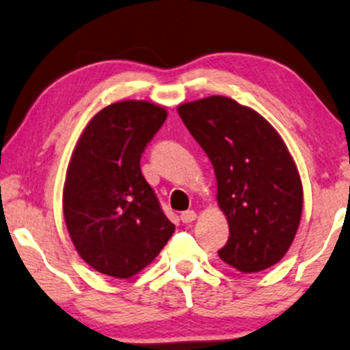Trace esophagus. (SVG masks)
<instances>
[{
	"instance_id": "1",
	"label": "esophagus",
	"mask_w": 350,
	"mask_h": 350,
	"mask_svg": "<svg viewBox=\"0 0 350 350\" xmlns=\"http://www.w3.org/2000/svg\"><path fill=\"white\" fill-rule=\"evenodd\" d=\"M180 219H182L183 224H191L196 219V213L195 211H185V213L180 215Z\"/></svg>"
}]
</instances>
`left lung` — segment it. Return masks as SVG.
<instances>
[{
  "mask_svg": "<svg viewBox=\"0 0 350 350\" xmlns=\"http://www.w3.org/2000/svg\"><path fill=\"white\" fill-rule=\"evenodd\" d=\"M185 126L208 154L217 201L228 222L219 256L241 273L282 260L300 224L299 172L278 131L234 98L213 96L178 107Z\"/></svg>",
  "mask_w": 350,
  "mask_h": 350,
  "instance_id": "obj_1",
  "label": "left lung"
}]
</instances>
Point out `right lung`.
I'll list each match as a JSON object with an SVG mask.
<instances>
[{"mask_svg": "<svg viewBox=\"0 0 350 350\" xmlns=\"http://www.w3.org/2000/svg\"><path fill=\"white\" fill-rule=\"evenodd\" d=\"M162 107L116 102L90 120L68 167L63 211L79 256L126 279L161 253L175 226L141 174V155L165 122Z\"/></svg>", "mask_w": 350, "mask_h": 350, "instance_id": "add662e5", "label": "right lung"}]
</instances>
